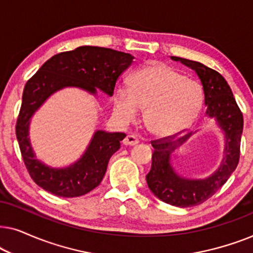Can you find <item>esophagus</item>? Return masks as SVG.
<instances>
[{"label": "esophagus", "instance_id": "obj_1", "mask_svg": "<svg viewBox=\"0 0 253 253\" xmlns=\"http://www.w3.org/2000/svg\"><path fill=\"white\" fill-rule=\"evenodd\" d=\"M139 143V139L136 136H133V134H127V136L124 138L123 139V144L124 145H129V146H133V145H136Z\"/></svg>", "mask_w": 253, "mask_h": 253}]
</instances>
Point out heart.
I'll list each match as a JSON object with an SVG mask.
<instances>
[{
	"label": "heart",
	"mask_w": 253,
	"mask_h": 253,
	"mask_svg": "<svg viewBox=\"0 0 253 253\" xmlns=\"http://www.w3.org/2000/svg\"><path fill=\"white\" fill-rule=\"evenodd\" d=\"M204 93L198 82L157 63L137 70L130 87H119L113 103L116 116L124 123L132 122L139 109H145L147 130L160 137L182 132L198 115Z\"/></svg>",
	"instance_id": "1"
}]
</instances>
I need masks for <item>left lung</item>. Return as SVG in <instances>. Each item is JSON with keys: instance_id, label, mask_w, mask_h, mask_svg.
<instances>
[{"instance_id": "obj_1", "label": "left lung", "mask_w": 253, "mask_h": 253, "mask_svg": "<svg viewBox=\"0 0 253 253\" xmlns=\"http://www.w3.org/2000/svg\"><path fill=\"white\" fill-rule=\"evenodd\" d=\"M195 70L200 78L205 94L207 116L214 117L224 132V158L220 168L205 179H189L178 176L170 166V154L178 144L190 137L172 140L175 134L151 141L154 147L152 167L146 175L147 185L162 202L172 206L191 207L211 198L230 177L236 169L241 154V137L243 131V114L237 106L230 86L219 72L199 62L170 56Z\"/></svg>"}]
</instances>
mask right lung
Instances as JSON below:
<instances>
[{"instance_id":"obj_1","label":"right lung","mask_w":253,"mask_h":253,"mask_svg":"<svg viewBox=\"0 0 253 253\" xmlns=\"http://www.w3.org/2000/svg\"><path fill=\"white\" fill-rule=\"evenodd\" d=\"M132 55L110 48L82 46L54 55L27 81L16 123L20 153L31 178L40 188L57 197L85 195L101 183L112 155L126 133L98 130L87 150L70 167L55 169L34 157L29 139L30 120L48 96L58 89L75 86L92 94L96 88L112 96L117 79L132 63Z\"/></svg>"}]
</instances>
